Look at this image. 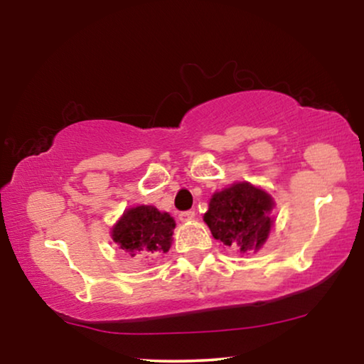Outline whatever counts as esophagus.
<instances>
[{"instance_id": "1", "label": "esophagus", "mask_w": 364, "mask_h": 364, "mask_svg": "<svg viewBox=\"0 0 364 364\" xmlns=\"http://www.w3.org/2000/svg\"><path fill=\"white\" fill-rule=\"evenodd\" d=\"M194 216H196L194 211H181L180 214H178V219H180L181 223H188V221H191V219H194Z\"/></svg>"}]
</instances>
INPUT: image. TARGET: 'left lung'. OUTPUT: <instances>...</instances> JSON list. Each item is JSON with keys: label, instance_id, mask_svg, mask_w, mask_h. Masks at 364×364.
<instances>
[{"label": "left lung", "instance_id": "8db88e82", "mask_svg": "<svg viewBox=\"0 0 364 364\" xmlns=\"http://www.w3.org/2000/svg\"><path fill=\"white\" fill-rule=\"evenodd\" d=\"M272 198L249 183H237L214 194L204 221L214 239L239 252L257 250L272 226Z\"/></svg>", "mask_w": 364, "mask_h": 364}]
</instances>
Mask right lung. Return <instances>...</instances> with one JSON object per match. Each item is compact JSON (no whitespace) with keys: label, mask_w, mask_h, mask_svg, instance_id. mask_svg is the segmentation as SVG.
Listing matches in <instances>:
<instances>
[{"label":"right lung","mask_w":364,"mask_h":364,"mask_svg":"<svg viewBox=\"0 0 364 364\" xmlns=\"http://www.w3.org/2000/svg\"><path fill=\"white\" fill-rule=\"evenodd\" d=\"M175 226L168 213H160L153 206H136L124 213L112 229V239L130 257H155L170 250Z\"/></svg>","instance_id":"1"}]
</instances>
